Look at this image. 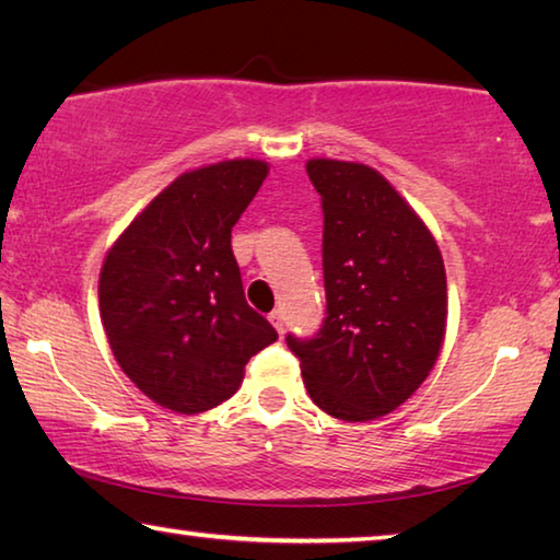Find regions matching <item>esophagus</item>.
I'll return each mask as SVG.
<instances>
[{"instance_id": "esophagus-1", "label": "esophagus", "mask_w": 560, "mask_h": 560, "mask_svg": "<svg viewBox=\"0 0 560 560\" xmlns=\"http://www.w3.org/2000/svg\"><path fill=\"white\" fill-rule=\"evenodd\" d=\"M269 320H271V326L279 330V336H283V314H281L279 308H277V311H271V314H269Z\"/></svg>"}]
</instances>
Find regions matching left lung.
Segmentation results:
<instances>
[{
  "label": "left lung",
  "mask_w": 560,
  "mask_h": 560,
  "mask_svg": "<svg viewBox=\"0 0 560 560\" xmlns=\"http://www.w3.org/2000/svg\"><path fill=\"white\" fill-rule=\"evenodd\" d=\"M306 173L324 207L326 318L314 338L287 343L320 410L368 422L438 363L447 273L432 232L377 170L314 158Z\"/></svg>",
  "instance_id": "obj_1"
}]
</instances>
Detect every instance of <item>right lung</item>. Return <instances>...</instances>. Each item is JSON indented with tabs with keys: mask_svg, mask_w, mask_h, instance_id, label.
<instances>
[{
	"mask_svg": "<svg viewBox=\"0 0 560 560\" xmlns=\"http://www.w3.org/2000/svg\"><path fill=\"white\" fill-rule=\"evenodd\" d=\"M269 175L264 160H224L173 179L110 246L98 279L108 346L132 383L167 410H212L240 390L244 365L279 338L244 299L232 254Z\"/></svg>",
	"mask_w": 560,
	"mask_h": 560,
	"instance_id": "obj_1",
	"label": "right lung"
}]
</instances>
